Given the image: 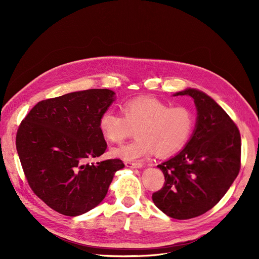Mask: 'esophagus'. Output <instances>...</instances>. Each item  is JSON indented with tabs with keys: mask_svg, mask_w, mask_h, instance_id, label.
Here are the masks:
<instances>
[{
	"mask_svg": "<svg viewBox=\"0 0 259 259\" xmlns=\"http://www.w3.org/2000/svg\"><path fill=\"white\" fill-rule=\"evenodd\" d=\"M125 165H126L127 167H131V168H140V167H143V164L142 163L131 162V161L125 162Z\"/></svg>",
	"mask_w": 259,
	"mask_h": 259,
	"instance_id": "obj_1",
	"label": "esophagus"
}]
</instances>
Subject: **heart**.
<instances>
[{
  "instance_id": "heart-1",
  "label": "heart",
  "mask_w": 259,
  "mask_h": 259,
  "mask_svg": "<svg viewBox=\"0 0 259 259\" xmlns=\"http://www.w3.org/2000/svg\"><path fill=\"white\" fill-rule=\"evenodd\" d=\"M122 114L103 112L99 127L110 143L121 144L136 130L133 142L115 148L112 154L124 160H140L153 154L169 156L178 152L190 139L194 115L188 107H170L152 97H140L124 103Z\"/></svg>"
}]
</instances>
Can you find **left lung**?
<instances>
[{"mask_svg":"<svg viewBox=\"0 0 259 259\" xmlns=\"http://www.w3.org/2000/svg\"><path fill=\"white\" fill-rule=\"evenodd\" d=\"M198 110L197 125L186 147L158 167L165 182L152 194L154 204L175 219L198 217L228 191L241 167V136L231 117L203 92L188 89Z\"/></svg>","mask_w":259,"mask_h":259,"instance_id":"1","label":"left lung"}]
</instances>
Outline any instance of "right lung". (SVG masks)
<instances>
[{
	"label": "right lung",
	"instance_id": "obj_1",
	"mask_svg": "<svg viewBox=\"0 0 259 259\" xmlns=\"http://www.w3.org/2000/svg\"><path fill=\"white\" fill-rule=\"evenodd\" d=\"M114 92L94 89L38 103L19 125L16 148L31 189L46 205L66 216L86 213L103 201L120 159L90 163L107 143L99 119Z\"/></svg>",
	"mask_w": 259,
	"mask_h": 259
}]
</instances>
